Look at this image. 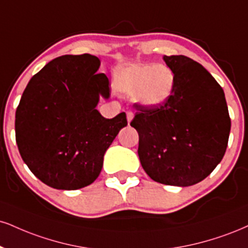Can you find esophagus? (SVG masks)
Listing matches in <instances>:
<instances>
[{"mask_svg": "<svg viewBox=\"0 0 248 248\" xmlns=\"http://www.w3.org/2000/svg\"><path fill=\"white\" fill-rule=\"evenodd\" d=\"M133 118H134V113H133L132 111H128V112H127V120H128V124H129V122L133 120Z\"/></svg>", "mask_w": 248, "mask_h": 248, "instance_id": "34e87169", "label": "esophagus"}]
</instances>
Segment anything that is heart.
Instances as JSON below:
<instances>
[{
	"mask_svg": "<svg viewBox=\"0 0 248 248\" xmlns=\"http://www.w3.org/2000/svg\"><path fill=\"white\" fill-rule=\"evenodd\" d=\"M174 73L165 63H139L116 70L114 86L120 93L135 98L143 107L164 105L174 88Z\"/></svg>",
	"mask_w": 248,
	"mask_h": 248,
	"instance_id": "b5f03b06",
	"label": "heart"
}]
</instances>
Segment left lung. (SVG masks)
Instances as JSON below:
<instances>
[{
    "instance_id": "1",
    "label": "left lung",
    "mask_w": 248,
    "mask_h": 248,
    "mask_svg": "<svg viewBox=\"0 0 248 248\" xmlns=\"http://www.w3.org/2000/svg\"><path fill=\"white\" fill-rule=\"evenodd\" d=\"M175 83L170 99L155 108L135 104L130 126L139 133V157L147 174L170 186H192L220 163L231 120L224 91L201 64L164 55Z\"/></svg>"
}]
</instances>
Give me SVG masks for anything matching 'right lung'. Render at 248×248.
<instances>
[{
    "label": "right lung",
    "mask_w": 248,
    "mask_h": 248,
    "mask_svg": "<svg viewBox=\"0 0 248 248\" xmlns=\"http://www.w3.org/2000/svg\"><path fill=\"white\" fill-rule=\"evenodd\" d=\"M100 61L90 54L63 55L30 79L16 109V142L24 163L55 189L75 190L98 178L104 155L126 113L105 119L95 109L109 97Z\"/></svg>",
    "instance_id": "right-lung-1"
}]
</instances>
